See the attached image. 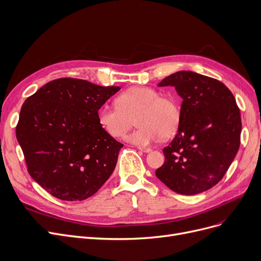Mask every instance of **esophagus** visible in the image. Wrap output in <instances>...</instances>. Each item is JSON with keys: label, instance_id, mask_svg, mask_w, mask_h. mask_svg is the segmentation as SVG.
I'll use <instances>...</instances> for the list:
<instances>
[{"label": "esophagus", "instance_id": "obj_1", "mask_svg": "<svg viewBox=\"0 0 261 261\" xmlns=\"http://www.w3.org/2000/svg\"><path fill=\"white\" fill-rule=\"evenodd\" d=\"M138 148H139V151H141V152H143V153H148V152H151V151H152V148H151V147L139 146Z\"/></svg>", "mask_w": 261, "mask_h": 261}]
</instances>
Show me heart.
I'll use <instances>...</instances> for the list:
<instances>
[{"label": "heart", "mask_w": 261, "mask_h": 261, "mask_svg": "<svg viewBox=\"0 0 261 261\" xmlns=\"http://www.w3.org/2000/svg\"><path fill=\"white\" fill-rule=\"evenodd\" d=\"M135 117L139 127L125 139L135 145L147 146L175 133L180 109L173 98L160 96L151 87L136 86L117 97V105L106 103L97 110L98 124L113 138L123 137Z\"/></svg>", "instance_id": "1"}]
</instances>
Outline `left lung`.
<instances>
[{"label": "left lung", "instance_id": "left-lung-1", "mask_svg": "<svg viewBox=\"0 0 261 261\" xmlns=\"http://www.w3.org/2000/svg\"><path fill=\"white\" fill-rule=\"evenodd\" d=\"M158 86L175 87L182 98L175 138L163 152L156 176L176 193L213 188L224 176L240 146L241 117L234 96L218 80L178 71Z\"/></svg>", "mask_w": 261, "mask_h": 261}]
</instances>
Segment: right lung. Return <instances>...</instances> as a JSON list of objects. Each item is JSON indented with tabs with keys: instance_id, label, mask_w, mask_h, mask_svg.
Wrapping results in <instances>:
<instances>
[{
	"instance_id": "1",
	"label": "right lung",
	"mask_w": 261,
	"mask_h": 261,
	"mask_svg": "<svg viewBox=\"0 0 261 261\" xmlns=\"http://www.w3.org/2000/svg\"><path fill=\"white\" fill-rule=\"evenodd\" d=\"M120 89L65 77L23 103L17 140L30 175L51 195L86 200L114 172L123 144L100 126L97 110Z\"/></svg>"
}]
</instances>
